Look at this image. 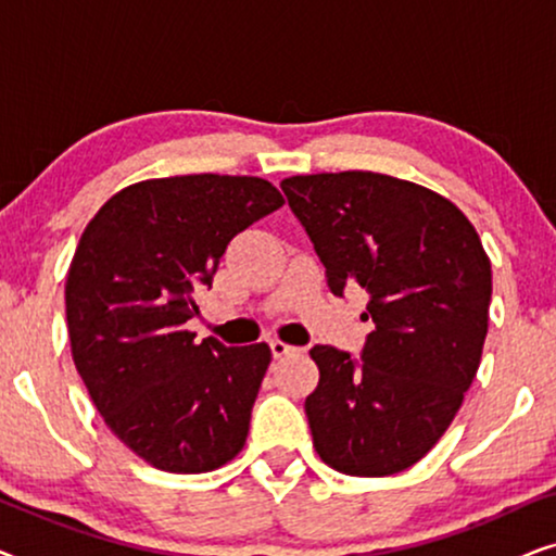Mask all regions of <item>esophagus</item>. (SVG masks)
Listing matches in <instances>:
<instances>
[{"instance_id":"1","label":"esophagus","mask_w":556,"mask_h":556,"mask_svg":"<svg viewBox=\"0 0 556 556\" xmlns=\"http://www.w3.org/2000/svg\"><path fill=\"white\" fill-rule=\"evenodd\" d=\"M270 352H273V356H276V359H283V356L299 354L301 349L286 344V341H280V339H270Z\"/></svg>"}]
</instances>
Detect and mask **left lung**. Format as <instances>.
<instances>
[{
	"instance_id": "left-lung-1",
	"label": "left lung",
	"mask_w": 556,
	"mask_h": 556,
	"mask_svg": "<svg viewBox=\"0 0 556 556\" xmlns=\"http://www.w3.org/2000/svg\"><path fill=\"white\" fill-rule=\"evenodd\" d=\"M333 295L369 293L362 359L316 344L306 397L314 447L346 476H392L443 438L473 382L491 303V261L451 200L375 172L280 181Z\"/></svg>"
}]
</instances>
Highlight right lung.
I'll return each instance as SVG.
<instances>
[{
	"label": "right lung",
	"instance_id": "add662e5",
	"mask_svg": "<svg viewBox=\"0 0 556 556\" xmlns=\"http://www.w3.org/2000/svg\"><path fill=\"white\" fill-rule=\"evenodd\" d=\"M283 207L261 177L147 179L113 194L65 283L73 362L121 443L159 470L207 473L245 445L268 344L194 341V293L235 235Z\"/></svg>",
	"mask_w": 556,
	"mask_h": 556
}]
</instances>
